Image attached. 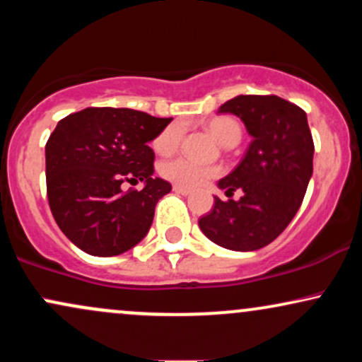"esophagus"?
Masks as SVG:
<instances>
[{"label": "esophagus", "instance_id": "esophagus-1", "mask_svg": "<svg viewBox=\"0 0 362 362\" xmlns=\"http://www.w3.org/2000/svg\"><path fill=\"white\" fill-rule=\"evenodd\" d=\"M173 192L182 194V195H190L192 194V190L187 189V187H182V185H173Z\"/></svg>", "mask_w": 362, "mask_h": 362}]
</instances>
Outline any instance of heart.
I'll return each mask as SVG.
<instances>
[{
    "instance_id": "obj_1",
    "label": "heart",
    "mask_w": 362,
    "mask_h": 362,
    "mask_svg": "<svg viewBox=\"0 0 362 362\" xmlns=\"http://www.w3.org/2000/svg\"><path fill=\"white\" fill-rule=\"evenodd\" d=\"M204 126L223 146H235L242 139V126H240L238 120L231 117H214L207 120ZM184 132L185 127L182 122L168 124L153 139V149L165 156L173 155L184 139ZM160 173L161 177L167 178L168 182H173L175 185L195 189V187L206 184L211 178L221 175L223 168L214 163H197L190 158L180 156L163 161L160 165Z\"/></svg>"
}]
</instances>
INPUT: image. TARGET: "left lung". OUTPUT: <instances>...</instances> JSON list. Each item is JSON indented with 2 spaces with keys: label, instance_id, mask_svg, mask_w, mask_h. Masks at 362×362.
Listing matches in <instances>:
<instances>
[{
  "label": "left lung",
  "instance_id": "left-lung-1",
  "mask_svg": "<svg viewBox=\"0 0 362 362\" xmlns=\"http://www.w3.org/2000/svg\"><path fill=\"white\" fill-rule=\"evenodd\" d=\"M219 114L243 120L252 143L247 155L219 189L238 201L214 197L199 228L211 242L235 252L265 247L288 228L300 209L313 173L315 144L306 112L276 95H238L219 107Z\"/></svg>",
  "mask_w": 362,
  "mask_h": 362
}]
</instances>
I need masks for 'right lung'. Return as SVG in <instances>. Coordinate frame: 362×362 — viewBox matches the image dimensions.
<instances>
[{"label":"right lung","instance_id":"obj_1","mask_svg":"<svg viewBox=\"0 0 362 362\" xmlns=\"http://www.w3.org/2000/svg\"><path fill=\"white\" fill-rule=\"evenodd\" d=\"M170 119L114 107H88L57 122L45 144V182L57 226L83 252L112 257L146 236L156 202L172 185L153 177L148 146ZM144 181L141 191L122 184Z\"/></svg>","mask_w":362,"mask_h":362}]
</instances>
